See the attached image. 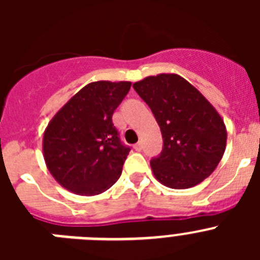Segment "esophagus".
<instances>
[{
    "instance_id": "34e87169",
    "label": "esophagus",
    "mask_w": 260,
    "mask_h": 260,
    "mask_svg": "<svg viewBox=\"0 0 260 260\" xmlns=\"http://www.w3.org/2000/svg\"><path fill=\"white\" fill-rule=\"evenodd\" d=\"M134 150L135 151H141L142 150V143H141V142H138L137 144H134Z\"/></svg>"
}]
</instances>
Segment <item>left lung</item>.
Returning <instances> with one entry per match:
<instances>
[{
  "mask_svg": "<svg viewBox=\"0 0 260 260\" xmlns=\"http://www.w3.org/2000/svg\"><path fill=\"white\" fill-rule=\"evenodd\" d=\"M133 87L151 108L161 130L162 152L151 160L156 180L181 190L210 177L226 147V127L215 107L173 73L151 75Z\"/></svg>",
  "mask_w": 260,
  "mask_h": 260,
  "instance_id": "1",
  "label": "left lung"
}]
</instances>
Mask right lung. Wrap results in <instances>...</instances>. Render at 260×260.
Masks as SVG:
<instances>
[{
    "instance_id": "add662e5",
    "label": "right lung",
    "mask_w": 260,
    "mask_h": 260,
    "mask_svg": "<svg viewBox=\"0 0 260 260\" xmlns=\"http://www.w3.org/2000/svg\"><path fill=\"white\" fill-rule=\"evenodd\" d=\"M130 86L125 80L88 83L52 117L44 130L43 156L62 187L93 197L118 180L130 148L119 142L112 116Z\"/></svg>"
}]
</instances>
